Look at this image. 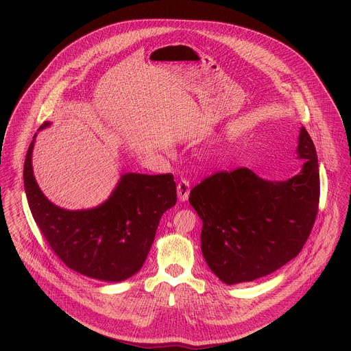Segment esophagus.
I'll list each match as a JSON object with an SVG mask.
<instances>
[{"mask_svg":"<svg viewBox=\"0 0 351 351\" xmlns=\"http://www.w3.org/2000/svg\"><path fill=\"white\" fill-rule=\"evenodd\" d=\"M190 194V182L186 179H180L178 183V197L179 202H186Z\"/></svg>","mask_w":351,"mask_h":351,"instance_id":"1","label":"esophagus"}]
</instances>
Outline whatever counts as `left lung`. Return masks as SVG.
Segmentation results:
<instances>
[{"label": "left lung", "instance_id": "obj_1", "mask_svg": "<svg viewBox=\"0 0 351 351\" xmlns=\"http://www.w3.org/2000/svg\"><path fill=\"white\" fill-rule=\"evenodd\" d=\"M295 153L304 165L287 180L237 168L214 173L190 191L189 202L203 221V256L223 283L267 276L302 252L319 204L318 157L304 126Z\"/></svg>", "mask_w": 351, "mask_h": 351}]
</instances>
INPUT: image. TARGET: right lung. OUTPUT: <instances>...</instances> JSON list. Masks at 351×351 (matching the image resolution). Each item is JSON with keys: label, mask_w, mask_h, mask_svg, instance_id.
Here are the masks:
<instances>
[{"label": "right lung", "mask_w": 351, "mask_h": 351, "mask_svg": "<svg viewBox=\"0 0 351 351\" xmlns=\"http://www.w3.org/2000/svg\"><path fill=\"white\" fill-rule=\"evenodd\" d=\"M51 122H44L38 130ZM29 145L23 182L32 215L53 252L71 269L104 282H122L140 271L162 214L176 204L172 173H123L103 204L65 210L40 190Z\"/></svg>", "instance_id": "right-lung-1"}]
</instances>
